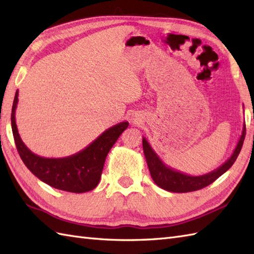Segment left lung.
<instances>
[{
  "mask_svg": "<svg viewBox=\"0 0 254 254\" xmlns=\"http://www.w3.org/2000/svg\"><path fill=\"white\" fill-rule=\"evenodd\" d=\"M245 137L246 124L244 123L241 136L238 143H237V146L234 150L233 155H231L228 160H226L222 166H219L218 168L202 176H190L172 169L171 167L167 166L164 161L159 158V156L155 153V150L152 148V146H150L147 139L145 137H143V149L150 176H152L156 185L169 192L186 193L201 190V189L209 186L210 183H213L223 174H225V172L234 165L237 157H238L242 144H244L245 141Z\"/></svg>",
  "mask_w": 254,
  "mask_h": 254,
  "instance_id": "1",
  "label": "left lung"
}]
</instances>
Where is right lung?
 I'll return each instance as SVG.
<instances>
[{"label":"right lung","mask_w":254,"mask_h":254,"mask_svg":"<svg viewBox=\"0 0 254 254\" xmlns=\"http://www.w3.org/2000/svg\"><path fill=\"white\" fill-rule=\"evenodd\" d=\"M17 102L18 90L15 94L10 121L16 148L27 168L38 179L62 191L84 193L98 186L107 155L119 136L128 127V122H120L109 127L87 147L72 156L63 158H46L32 153L21 141L15 121Z\"/></svg>","instance_id":"obj_1"}]
</instances>
